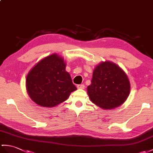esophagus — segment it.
I'll use <instances>...</instances> for the list:
<instances>
[{"instance_id":"34e87169","label":"esophagus","mask_w":153,"mask_h":153,"mask_svg":"<svg viewBox=\"0 0 153 153\" xmlns=\"http://www.w3.org/2000/svg\"><path fill=\"white\" fill-rule=\"evenodd\" d=\"M85 85L83 84L82 85H77V88H78V89H84L85 88Z\"/></svg>"}]
</instances>
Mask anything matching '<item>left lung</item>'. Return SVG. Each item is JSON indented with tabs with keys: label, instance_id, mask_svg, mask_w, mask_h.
Segmentation results:
<instances>
[{
	"label": "left lung",
	"instance_id": "left-lung-1",
	"mask_svg": "<svg viewBox=\"0 0 153 153\" xmlns=\"http://www.w3.org/2000/svg\"><path fill=\"white\" fill-rule=\"evenodd\" d=\"M130 83L126 74L111 61H102L93 70L87 93L91 102L103 109H112L124 104L128 97Z\"/></svg>",
	"mask_w": 153,
	"mask_h": 153
}]
</instances>
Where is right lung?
Returning <instances> with one entry per match:
<instances>
[{
  "label": "right lung",
  "instance_id": "right-lung-1",
  "mask_svg": "<svg viewBox=\"0 0 153 153\" xmlns=\"http://www.w3.org/2000/svg\"><path fill=\"white\" fill-rule=\"evenodd\" d=\"M66 65L62 56L53 53L30 69L26 78V88L32 100L42 107L53 108L77 90Z\"/></svg>",
  "mask_w": 153,
  "mask_h": 153
}]
</instances>
